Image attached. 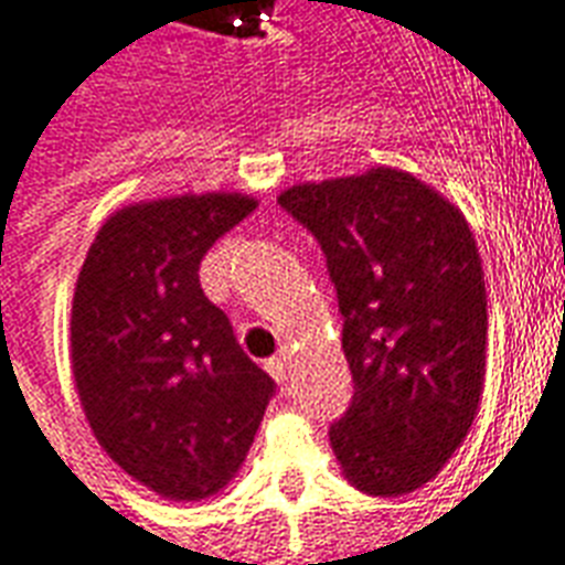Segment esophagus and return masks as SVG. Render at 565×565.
Masks as SVG:
<instances>
[{
  "label": "esophagus",
  "instance_id": "obj_1",
  "mask_svg": "<svg viewBox=\"0 0 565 565\" xmlns=\"http://www.w3.org/2000/svg\"><path fill=\"white\" fill-rule=\"evenodd\" d=\"M265 370L270 373V376L277 379V382H286V379H288V358L286 355L270 358V361L265 364Z\"/></svg>",
  "mask_w": 565,
  "mask_h": 565
}]
</instances>
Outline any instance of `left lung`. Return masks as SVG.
I'll return each instance as SVG.
<instances>
[{"label":"left lung","mask_w":565,"mask_h":565,"mask_svg":"<svg viewBox=\"0 0 565 565\" xmlns=\"http://www.w3.org/2000/svg\"><path fill=\"white\" fill-rule=\"evenodd\" d=\"M319 241L343 312L355 394L331 424L349 484L413 493L479 413L488 291L463 213L397 168L298 183L277 198Z\"/></svg>","instance_id":"obj_1"}]
</instances>
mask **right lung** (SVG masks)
Instances as JSON below:
<instances>
[{
	"mask_svg": "<svg viewBox=\"0 0 565 565\" xmlns=\"http://www.w3.org/2000/svg\"><path fill=\"white\" fill-rule=\"evenodd\" d=\"M255 210L241 192L117 210L72 300V373L98 446L168 500L222 491L246 460L274 379L210 303L198 267Z\"/></svg>",
	"mask_w": 565,
	"mask_h": 565,
	"instance_id": "right-lung-1",
	"label": "right lung"
}]
</instances>
